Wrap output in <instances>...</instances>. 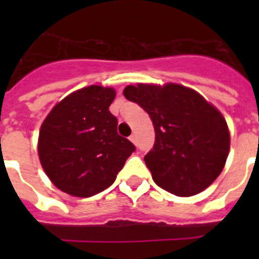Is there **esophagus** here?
<instances>
[{
    "mask_svg": "<svg viewBox=\"0 0 259 259\" xmlns=\"http://www.w3.org/2000/svg\"><path fill=\"white\" fill-rule=\"evenodd\" d=\"M129 138H130V141L133 142V144H137V136H136V134H132Z\"/></svg>",
    "mask_w": 259,
    "mask_h": 259,
    "instance_id": "1",
    "label": "esophagus"
}]
</instances>
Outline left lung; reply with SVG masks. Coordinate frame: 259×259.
Returning <instances> with one entry per match:
<instances>
[{
	"instance_id": "obj_1",
	"label": "left lung",
	"mask_w": 259,
	"mask_h": 259,
	"mask_svg": "<svg viewBox=\"0 0 259 259\" xmlns=\"http://www.w3.org/2000/svg\"><path fill=\"white\" fill-rule=\"evenodd\" d=\"M153 122V149L144 161L154 183L176 196H193L217 180L230 152V133L221 111L188 87L168 83L123 90Z\"/></svg>"
}]
</instances>
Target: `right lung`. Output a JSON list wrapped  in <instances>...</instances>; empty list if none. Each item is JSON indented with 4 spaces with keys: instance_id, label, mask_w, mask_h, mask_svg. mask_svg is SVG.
Instances as JSON below:
<instances>
[{
    "instance_id": "1",
    "label": "right lung",
    "mask_w": 259,
    "mask_h": 259,
    "mask_svg": "<svg viewBox=\"0 0 259 259\" xmlns=\"http://www.w3.org/2000/svg\"><path fill=\"white\" fill-rule=\"evenodd\" d=\"M114 98L110 87H84L59 102L42 122L38 157L63 192L90 197L105 191L136 150L117 133V118L109 111Z\"/></svg>"
}]
</instances>
